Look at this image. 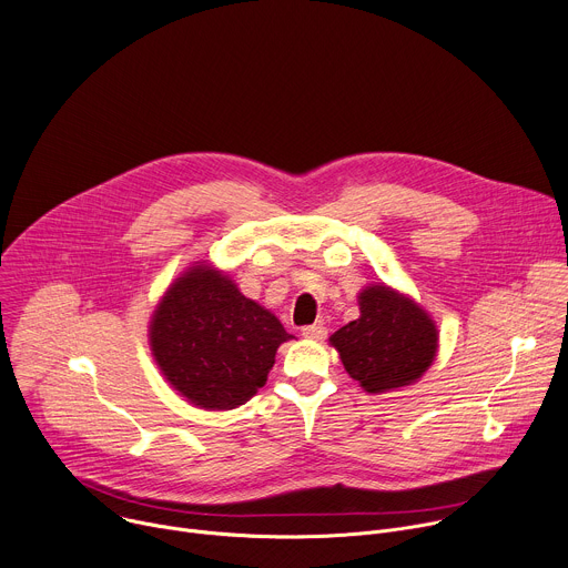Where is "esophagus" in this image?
<instances>
[{"label":"esophagus","instance_id":"34e87169","mask_svg":"<svg viewBox=\"0 0 568 568\" xmlns=\"http://www.w3.org/2000/svg\"><path fill=\"white\" fill-rule=\"evenodd\" d=\"M301 333H303L305 339H312V342H321V339H326V335H328V331L323 328V323H314V326H305Z\"/></svg>","mask_w":568,"mask_h":568}]
</instances>
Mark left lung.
Wrapping results in <instances>:
<instances>
[{
  "label": "left lung",
  "mask_w": 568,
  "mask_h": 568,
  "mask_svg": "<svg viewBox=\"0 0 568 568\" xmlns=\"http://www.w3.org/2000/svg\"><path fill=\"white\" fill-rule=\"evenodd\" d=\"M357 303L359 318L331 337L348 375L371 395L416 384L438 353L432 314L386 283L366 285Z\"/></svg>",
  "instance_id": "left-lung-1"
}]
</instances>
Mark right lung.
I'll use <instances>...</instances> for the list:
<instances>
[{"instance_id":"add662e5","label":"right lung","mask_w":568,"mask_h":568,"mask_svg":"<svg viewBox=\"0 0 568 568\" xmlns=\"http://www.w3.org/2000/svg\"><path fill=\"white\" fill-rule=\"evenodd\" d=\"M292 335L222 270L195 263L159 298L148 326L152 357L193 407L229 412L250 402Z\"/></svg>"}]
</instances>
